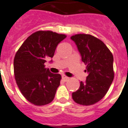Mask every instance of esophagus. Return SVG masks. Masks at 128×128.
Instances as JSON below:
<instances>
[{"instance_id":"esophagus-1","label":"esophagus","mask_w":128,"mask_h":128,"mask_svg":"<svg viewBox=\"0 0 128 128\" xmlns=\"http://www.w3.org/2000/svg\"><path fill=\"white\" fill-rule=\"evenodd\" d=\"M62 79H63L64 81H67V80L69 79V78L65 76V75H62Z\"/></svg>"}]
</instances>
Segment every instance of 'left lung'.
<instances>
[{
	"label": "left lung",
	"mask_w": 128,
	"mask_h": 128,
	"mask_svg": "<svg viewBox=\"0 0 128 128\" xmlns=\"http://www.w3.org/2000/svg\"><path fill=\"white\" fill-rule=\"evenodd\" d=\"M70 39L76 45L88 74L86 81L80 82L79 88L72 93V98L80 105H92L104 96L114 80L113 56L106 45L93 36L80 34Z\"/></svg>",
	"instance_id": "left-lung-1"
}]
</instances>
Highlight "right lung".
Listing matches in <instances>:
<instances>
[{
  "label": "right lung",
  "mask_w": 128,
  "mask_h": 128,
  "mask_svg": "<svg viewBox=\"0 0 128 128\" xmlns=\"http://www.w3.org/2000/svg\"><path fill=\"white\" fill-rule=\"evenodd\" d=\"M66 37L52 31H38L30 36L16 52L15 79L20 92L32 104L44 106L54 100L61 76L50 72L44 63L54 57L58 45Z\"/></svg>",
  "instance_id": "obj_1"
}]
</instances>
